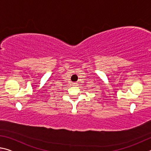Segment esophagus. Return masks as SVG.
<instances>
[{
  "label": "esophagus",
  "instance_id": "1",
  "mask_svg": "<svg viewBox=\"0 0 151 151\" xmlns=\"http://www.w3.org/2000/svg\"><path fill=\"white\" fill-rule=\"evenodd\" d=\"M74 85H76V83H74Z\"/></svg>",
  "mask_w": 151,
  "mask_h": 151
}]
</instances>
